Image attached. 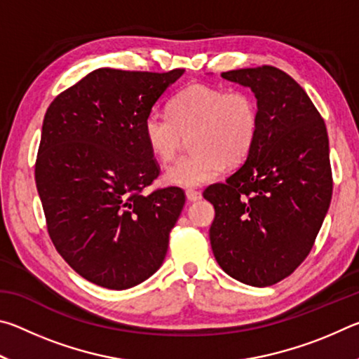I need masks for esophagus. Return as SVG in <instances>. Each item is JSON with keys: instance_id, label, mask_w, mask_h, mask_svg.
I'll return each mask as SVG.
<instances>
[{"instance_id": "34e87169", "label": "esophagus", "mask_w": 359, "mask_h": 359, "mask_svg": "<svg viewBox=\"0 0 359 359\" xmlns=\"http://www.w3.org/2000/svg\"><path fill=\"white\" fill-rule=\"evenodd\" d=\"M185 194H187L188 201H191V203L199 201V199L203 198V196H201V191H196V190H187Z\"/></svg>"}]
</instances>
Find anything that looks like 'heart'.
Returning a JSON list of instances; mask_svg holds the SVG:
<instances>
[{
	"label": "heart",
	"instance_id": "b5f03b06",
	"mask_svg": "<svg viewBox=\"0 0 359 359\" xmlns=\"http://www.w3.org/2000/svg\"><path fill=\"white\" fill-rule=\"evenodd\" d=\"M171 115L151 111L144 120V137L151 154L161 161L177 155L190 137L191 155L166 169L169 185L193 188L215 180L224 165L245 160L257 139L259 114L253 96L242 90H224L194 83L169 104Z\"/></svg>",
	"mask_w": 359,
	"mask_h": 359
}]
</instances>
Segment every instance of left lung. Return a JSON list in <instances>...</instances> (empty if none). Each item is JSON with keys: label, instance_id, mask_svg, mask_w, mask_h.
<instances>
[{"label": "left lung", "instance_id": "1", "mask_svg": "<svg viewBox=\"0 0 359 359\" xmlns=\"http://www.w3.org/2000/svg\"><path fill=\"white\" fill-rule=\"evenodd\" d=\"M257 98L259 123L247 160L205 188L222 269L252 287L288 277L312 250L332 194L326 125L302 87L274 66L222 72Z\"/></svg>", "mask_w": 359, "mask_h": 359}]
</instances>
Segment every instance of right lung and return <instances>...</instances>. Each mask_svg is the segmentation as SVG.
Here are the masks:
<instances>
[{
  "mask_svg": "<svg viewBox=\"0 0 359 359\" xmlns=\"http://www.w3.org/2000/svg\"><path fill=\"white\" fill-rule=\"evenodd\" d=\"M184 72L95 69L46 112L34 177L48 236L100 287H136L166 257L185 194L177 187L142 193L160 174L142 126Z\"/></svg>",
  "mask_w": 359,
  "mask_h": 359,
  "instance_id": "add662e5",
  "label": "right lung"
}]
</instances>
